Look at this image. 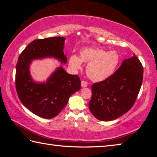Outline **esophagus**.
Wrapping results in <instances>:
<instances>
[{
	"label": "esophagus",
	"instance_id": "34e87169",
	"mask_svg": "<svg viewBox=\"0 0 157 157\" xmlns=\"http://www.w3.org/2000/svg\"><path fill=\"white\" fill-rule=\"evenodd\" d=\"M87 85H88V83H87L86 81L82 80L81 82V86H82V87H86Z\"/></svg>",
	"mask_w": 157,
	"mask_h": 157
}]
</instances>
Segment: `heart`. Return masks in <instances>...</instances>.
<instances>
[{
	"mask_svg": "<svg viewBox=\"0 0 157 157\" xmlns=\"http://www.w3.org/2000/svg\"><path fill=\"white\" fill-rule=\"evenodd\" d=\"M121 62L118 52H107L99 48H85L79 52V57L72 55L68 59L69 65L74 70L82 68V62L88 63L86 74L93 81L105 80L115 72Z\"/></svg>",
	"mask_w": 157,
	"mask_h": 157,
	"instance_id": "heart-1",
	"label": "heart"
}]
</instances>
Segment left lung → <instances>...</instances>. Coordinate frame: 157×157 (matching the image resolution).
I'll use <instances>...</instances> for the list:
<instances>
[{"instance_id":"1","label":"left lung","mask_w":157,"mask_h":157,"mask_svg":"<svg viewBox=\"0 0 157 157\" xmlns=\"http://www.w3.org/2000/svg\"><path fill=\"white\" fill-rule=\"evenodd\" d=\"M143 78V67L134 56L123 61L113 75L91 86L89 110L102 121L115 120L127 113L134 105Z\"/></svg>"}]
</instances>
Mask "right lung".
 <instances>
[{
  "label": "right lung",
  "instance_id": "1",
  "mask_svg": "<svg viewBox=\"0 0 157 157\" xmlns=\"http://www.w3.org/2000/svg\"><path fill=\"white\" fill-rule=\"evenodd\" d=\"M64 37L55 36L35 39L21 53L16 68L15 85L18 98L25 107L41 118L57 116L67 105L69 98L80 89L81 80L59 67L44 83L32 79L29 67L32 60L55 57L66 63L63 52Z\"/></svg>",
  "mask_w": 157,
  "mask_h": 157
}]
</instances>
